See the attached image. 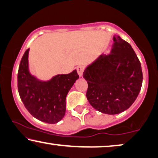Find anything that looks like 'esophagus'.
Masks as SVG:
<instances>
[{"mask_svg":"<svg viewBox=\"0 0 158 158\" xmlns=\"http://www.w3.org/2000/svg\"><path fill=\"white\" fill-rule=\"evenodd\" d=\"M77 71L78 74L79 75V77H81V76L83 75L84 71H85V67L83 66H78L77 67Z\"/></svg>","mask_w":158,"mask_h":158,"instance_id":"obj_1","label":"esophagus"}]
</instances>
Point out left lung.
<instances>
[{
    "mask_svg": "<svg viewBox=\"0 0 158 158\" xmlns=\"http://www.w3.org/2000/svg\"><path fill=\"white\" fill-rule=\"evenodd\" d=\"M110 54L100 55L83 73L87 98L97 110L109 115L127 110L136 100L142 85L139 60L131 45L113 37Z\"/></svg>",
    "mask_w": 158,
    "mask_h": 158,
    "instance_id": "left-lung-1",
    "label": "left lung"
}]
</instances>
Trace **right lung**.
Listing matches in <instances>:
<instances>
[{"label": "right lung", "instance_id": "1", "mask_svg": "<svg viewBox=\"0 0 158 158\" xmlns=\"http://www.w3.org/2000/svg\"><path fill=\"white\" fill-rule=\"evenodd\" d=\"M29 50L21 60L18 71V91L29 113L48 123L60 121L66 113L67 94L79 75L77 70L68 74H58L47 81H40L29 73Z\"/></svg>", "mask_w": 158, "mask_h": 158}]
</instances>
